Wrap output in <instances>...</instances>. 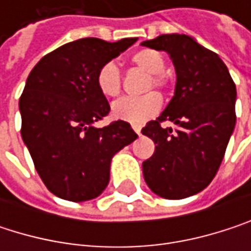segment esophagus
I'll return each instance as SVG.
<instances>
[{
    "instance_id": "esophagus-1",
    "label": "esophagus",
    "mask_w": 251,
    "mask_h": 251,
    "mask_svg": "<svg viewBox=\"0 0 251 251\" xmlns=\"http://www.w3.org/2000/svg\"><path fill=\"white\" fill-rule=\"evenodd\" d=\"M132 129L138 133V135H141V126L139 125H132Z\"/></svg>"
}]
</instances>
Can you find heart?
<instances>
[{
    "label": "heart",
    "mask_w": 251,
    "mask_h": 251,
    "mask_svg": "<svg viewBox=\"0 0 251 251\" xmlns=\"http://www.w3.org/2000/svg\"><path fill=\"white\" fill-rule=\"evenodd\" d=\"M130 62L150 74L144 91H150L152 88L166 91L170 87L167 76L163 74L166 68V62L163 55L155 49H139L130 56ZM97 87L100 93L106 97H116L122 90V74L119 67L115 62H106L100 67L96 76ZM163 100L161 96L155 91H150L141 97H124L113 103L112 112L113 116L119 121H125L133 125H141L150 118L155 116L161 109Z\"/></svg>",
    "instance_id": "1"
}]
</instances>
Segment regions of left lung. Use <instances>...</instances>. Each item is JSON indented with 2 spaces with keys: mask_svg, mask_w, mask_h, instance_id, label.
Here are the masks:
<instances>
[{
  "mask_svg": "<svg viewBox=\"0 0 251 251\" xmlns=\"http://www.w3.org/2000/svg\"><path fill=\"white\" fill-rule=\"evenodd\" d=\"M142 46L166 50L177 82L166 110L142 127L155 144L142 163L148 187L166 199L203 190L215 177L235 126V84L221 58L186 34H161ZM176 128H163V122Z\"/></svg>",
  "mask_w": 251,
  "mask_h": 251,
  "instance_id": "1",
  "label": "left lung"
}]
</instances>
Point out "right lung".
Returning a JSON list of instances; mask_svg holds the SVG:
<instances>
[{"label": "right lung", "instance_id": "1", "mask_svg": "<svg viewBox=\"0 0 251 251\" xmlns=\"http://www.w3.org/2000/svg\"><path fill=\"white\" fill-rule=\"evenodd\" d=\"M135 42L78 39L45 55L27 76L22 136L45 186L61 199L97 198L109 183L112 157L138 136L125 121L93 126L110 112L97 73Z\"/></svg>", "mask_w": 251, "mask_h": 251}]
</instances>
